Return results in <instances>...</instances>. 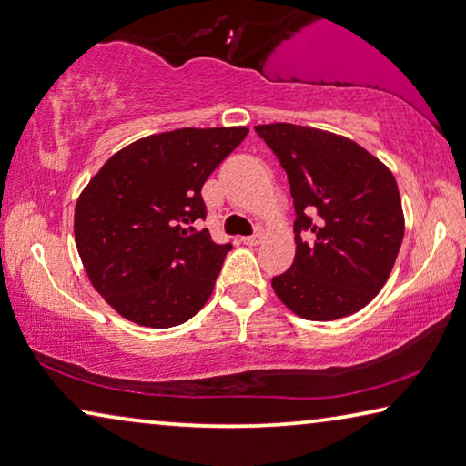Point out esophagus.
<instances>
[{"label":"esophagus","instance_id":"esophagus-1","mask_svg":"<svg viewBox=\"0 0 466 466\" xmlns=\"http://www.w3.org/2000/svg\"><path fill=\"white\" fill-rule=\"evenodd\" d=\"M261 240H263V234H261V232L251 234V236H242V242H245V245H248V247H253V245H259Z\"/></svg>","mask_w":466,"mask_h":466}]
</instances>
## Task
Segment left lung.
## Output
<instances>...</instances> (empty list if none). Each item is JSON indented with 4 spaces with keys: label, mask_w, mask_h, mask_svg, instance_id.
<instances>
[{
    "label": "left lung",
    "mask_w": 466,
    "mask_h": 466,
    "mask_svg": "<svg viewBox=\"0 0 466 466\" xmlns=\"http://www.w3.org/2000/svg\"><path fill=\"white\" fill-rule=\"evenodd\" d=\"M255 131L287 171L295 207V261L272 278L276 295L305 320L362 309L383 289L404 238L391 171L329 131L290 123Z\"/></svg>",
    "instance_id": "1"
}]
</instances>
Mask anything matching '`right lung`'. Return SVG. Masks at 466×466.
Instances as JSON below:
<instances>
[{
	"instance_id": "obj_1",
	"label": "right lung",
	"mask_w": 466,
	"mask_h": 466,
	"mask_svg": "<svg viewBox=\"0 0 466 466\" xmlns=\"http://www.w3.org/2000/svg\"><path fill=\"white\" fill-rule=\"evenodd\" d=\"M247 127L176 129L104 163L75 207V242L94 289L123 318L169 329L209 299L232 242L209 230L203 184Z\"/></svg>"
}]
</instances>
